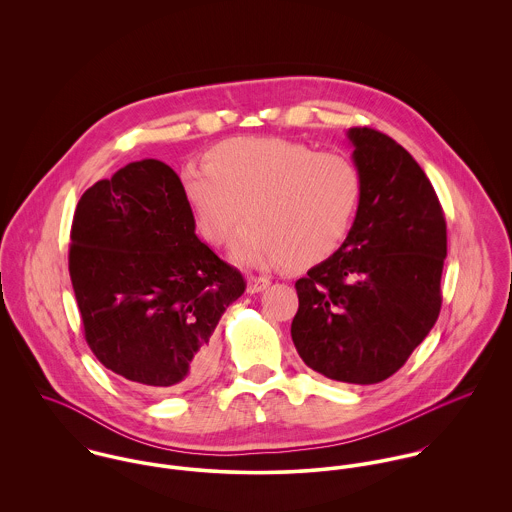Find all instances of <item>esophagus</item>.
<instances>
[{"label":"esophagus","instance_id":"1","mask_svg":"<svg viewBox=\"0 0 512 512\" xmlns=\"http://www.w3.org/2000/svg\"><path fill=\"white\" fill-rule=\"evenodd\" d=\"M270 284H272V282H270V278H264V276H250V278L246 280V292H264Z\"/></svg>","mask_w":512,"mask_h":512}]
</instances>
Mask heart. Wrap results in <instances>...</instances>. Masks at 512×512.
Here are the masks:
<instances>
[{
    "label": "heart",
    "mask_w": 512,
    "mask_h": 512,
    "mask_svg": "<svg viewBox=\"0 0 512 512\" xmlns=\"http://www.w3.org/2000/svg\"><path fill=\"white\" fill-rule=\"evenodd\" d=\"M207 160L181 169L183 195L197 230L217 246L246 209L250 222L230 250L236 264L309 266L347 236L361 199V175L347 157L284 138H232Z\"/></svg>",
    "instance_id": "1"
}]
</instances>
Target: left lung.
I'll return each instance as SVG.
<instances>
[{"label":"left lung","mask_w":512,"mask_h":512,"mask_svg":"<svg viewBox=\"0 0 512 512\" xmlns=\"http://www.w3.org/2000/svg\"><path fill=\"white\" fill-rule=\"evenodd\" d=\"M361 199L337 252L295 282L292 339L323 376L376 384L436 325L447 256L445 219L418 161L372 128H349Z\"/></svg>","instance_id":"8db88e82"}]
</instances>
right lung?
<instances>
[{"mask_svg":"<svg viewBox=\"0 0 512 512\" xmlns=\"http://www.w3.org/2000/svg\"><path fill=\"white\" fill-rule=\"evenodd\" d=\"M69 272L96 359L159 392L207 376L211 335L246 288L199 240L179 175L157 159L128 163L84 191Z\"/></svg>","mask_w":512,"mask_h":512,"instance_id":"obj_1","label":"right lung"}]
</instances>
